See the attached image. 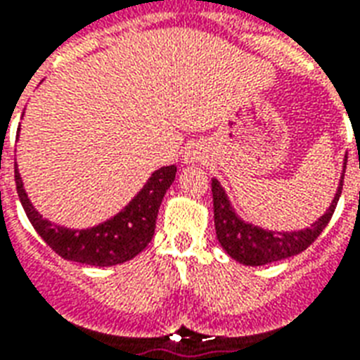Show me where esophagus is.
<instances>
[{
	"label": "esophagus",
	"instance_id": "1",
	"mask_svg": "<svg viewBox=\"0 0 360 360\" xmlns=\"http://www.w3.org/2000/svg\"><path fill=\"white\" fill-rule=\"evenodd\" d=\"M186 158H191L192 160V158H196V156H194V153H188V156H186Z\"/></svg>",
	"mask_w": 360,
	"mask_h": 360
}]
</instances>
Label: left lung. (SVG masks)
Masks as SVG:
<instances>
[{
    "label": "left lung",
    "mask_w": 360,
    "mask_h": 360,
    "mask_svg": "<svg viewBox=\"0 0 360 360\" xmlns=\"http://www.w3.org/2000/svg\"><path fill=\"white\" fill-rule=\"evenodd\" d=\"M342 186H344V175H342L338 192H336L330 207L317 223L311 224V229L298 230V232H271V230H262L253 224L243 223L232 210L223 186L219 185V181L213 179L211 181V192H213L217 240L232 259L245 266L270 264L276 260L295 257V255L306 251L319 238L328 221L333 219L340 194H342Z\"/></svg>",
    "instance_id": "8db88e82"
}]
</instances>
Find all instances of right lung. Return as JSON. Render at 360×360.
I'll use <instances>...</instances> for the list:
<instances>
[{
  "label": "right lung",
  "instance_id": "right-lung-1",
  "mask_svg": "<svg viewBox=\"0 0 360 360\" xmlns=\"http://www.w3.org/2000/svg\"><path fill=\"white\" fill-rule=\"evenodd\" d=\"M177 168L166 166L150 175L147 185L136 198L103 224L86 230H70L49 223L34 210L22 186V179L15 164L16 192L26 211L30 223L37 230L46 245L62 259L90 266H115L134 259L149 245L155 234L156 217L164 194L174 183Z\"/></svg>",
  "mask_w": 360,
  "mask_h": 360
}]
</instances>
